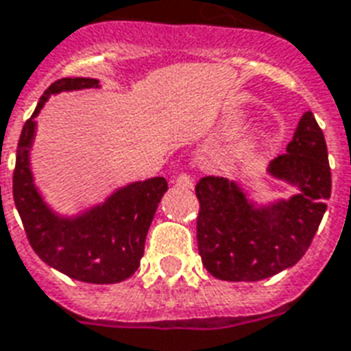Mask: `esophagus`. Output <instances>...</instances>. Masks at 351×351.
<instances>
[{
  "instance_id": "obj_1",
  "label": "esophagus",
  "mask_w": 351,
  "mask_h": 351,
  "mask_svg": "<svg viewBox=\"0 0 351 351\" xmlns=\"http://www.w3.org/2000/svg\"><path fill=\"white\" fill-rule=\"evenodd\" d=\"M175 184L178 186V188H184V190H191V188H193V178H191L190 175L182 173V175L176 176Z\"/></svg>"
}]
</instances>
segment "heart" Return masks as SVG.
Here are the masks:
<instances>
[{
	"instance_id": "b5f03b06",
	"label": "heart",
	"mask_w": 351,
	"mask_h": 351,
	"mask_svg": "<svg viewBox=\"0 0 351 351\" xmlns=\"http://www.w3.org/2000/svg\"><path fill=\"white\" fill-rule=\"evenodd\" d=\"M261 138H263V141H271L272 135L269 133V131H263V133H261Z\"/></svg>"
}]
</instances>
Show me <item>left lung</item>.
<instances>
[{
	"instance_id": "1",
	"label": "left lung",
	"mask_w": 351,
	"mask_h": 351,
	"mask_svg": "<svg viewBox=\"0 0 351 351\" xmlns=\"http://www.w3.org/2000/svg\"><path fill=\"white\" fill-rule=\"evenodd\" d=\"M267 173L299 191L258 205L223 176H205L195 186L199 256L216 278L258 282L293 267L308 250L331 197L327 145L312 112L302 114L286 154Z\"/></svg>"
}]
</instances>
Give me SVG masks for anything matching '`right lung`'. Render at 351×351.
Segmentation results:
<instances>
[{"instance_id":"right-lung-1","label":"right lung","mask_w":351,"mask_h":351,"mask_svg":"<svg viewBox=\"0 0 351 351\" xmlns=\"http://www.w3.org/2000/svg\"><path fill=\"white\" fill-rule=\"evenodd\" d=\"M86 88H99V80L60 79L43 93L35 112L22 128L12 175V197L27 241L45 263L79 282L116 284L130 278L141 265L146 233L167 191V180L154 176L131 182L84 213L60 216L45 203L29 167V150L37 128L35 116L41 112L43 105L54 93Z\"/></svg>"}]
</instances>
